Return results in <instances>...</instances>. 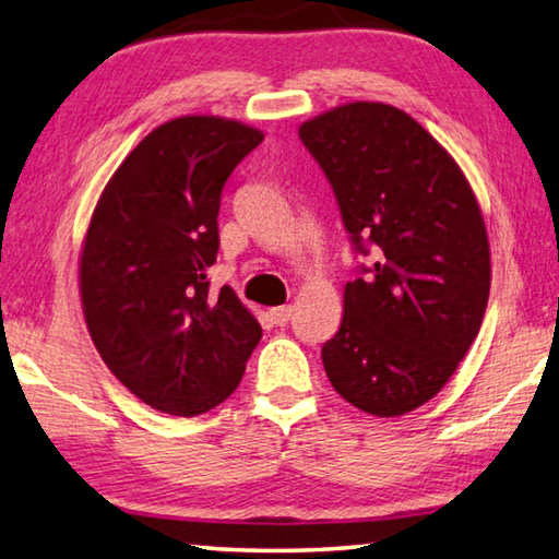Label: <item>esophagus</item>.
Segmentation results:
<instances>
[{
	"instance_id": "esophagus-1",
	"label": "esophagus",
	"mask_w": 559,
	"mask_h": 559,
	"mask_svg": "<svg viewBox=\"0 0 559 559\" xmlns=\"http://www.w3.org/2000/svg\"><path fill=\"white\" fill-rule=\"evenodd\" d=\"M273 324H278V328H283V324H288L290 314H293V308L290 306H278V308H271L269 310Z\"/></svg>"
}]
</instances>
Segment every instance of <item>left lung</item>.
Segmentation results:
<instances>
[{
  "mask_svg": "<svg viewBox=\"0 0 559 559\" xmlns=\"http://www.w3.org/2000/svg\"><path fill=\"white\" fill-rule=\"evenodd\" d=\"M298 134L371 261L344 286L324 371L354 408L405 415L440 393L479 334L491 288L479 202L454 158L399 107L342 105Z\"/></svg>",
  "mask_w": 559,
  "mask_h": 559,
  "instance_id": "8db88e82",
  "label": "left lung"
}]
</instances>
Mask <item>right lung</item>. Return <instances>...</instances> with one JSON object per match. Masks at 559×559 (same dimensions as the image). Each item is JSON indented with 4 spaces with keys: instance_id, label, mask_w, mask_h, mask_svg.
<instances>
[{
    "instance_id": "obj_1",
    "label": "right lung",
    "mask_w": 559,
    "mask_h": 559,
    "mask_svg": "<svg viewBox=\"0 0 559 559\" xmlns=\"http://www.w3.org/2000/svg\"><path fill=\"white\" fill-rule=\"evenodd\" d=\"M261 141L235 119H170L115 170L90 219L80 257L90 337L160 413L192 418L229 399L261 340L237 293L207 281L222 188Z\"/></svg>"
}]
</instances>
